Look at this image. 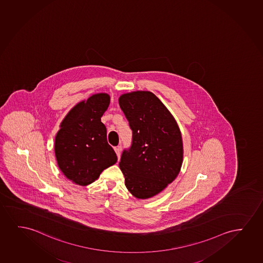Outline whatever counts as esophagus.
Returning <instances> with one entry per match:
<instances>
[{"label":"esophagus","mask_w":263,"mask_h":263,"mask_svg":"<svg viewBox=\"0 0 263 263\" xmlns=\"http://www.w3.org/2000/svg\"><path fill=\"white\" fill-rule=\"evenodd\" d=\"M115 152L117 155H118V158L120 159V152H121V146H117L115 147Z\"/></svg>","instance_id":"obj_1"}]
</instances>
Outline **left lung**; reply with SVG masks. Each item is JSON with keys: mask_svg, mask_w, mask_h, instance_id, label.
I'll list each match as a JSON object with an SVG mask.
<instances>
[{"mask_svg": "<svg viewBox=\"0 0 263 263\" xmlns=\"http://www.w3.org/2000/svg\"><path fill=\"white\" fill-rule=\"evenodd\" d=\"M119 106L133 131L119 168L134 197L152 198L172 183L183 162V144L176 120L151 91L122 94Z\"/></svg>", "mask_w": 263, "mask_h": 263, "instance_id": "1", "label": "left lung"}]
</instances>
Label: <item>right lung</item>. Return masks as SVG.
I'll return each mask as SVG.
<instances>
[{
  "instance_id": "right-lung-1",
  "label": "right lung",
  "mask_w": 263,
  "mask_h": 263,
  "mask_svg": "<svg viewBox=\"0 0 263 263\" xmlns=\"http://www.w3.org/2000/svg\"><path fill=\"white\" fill-rule=\"evenodd\" d=\"M109 102L107 93L93 94L81 101L65 116L57 134L54 154L58 167L68 180L80 186L92 183L118 161L101 119Z\"/></svg>"
}]
</instances>
